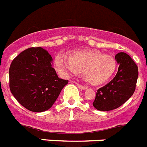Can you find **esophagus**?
Segmentation results:
<instances>
[{
  "label": "esophagus",
  "instance_id": "esophagus-1",
  "mask_svg": "<svg viewBox=\"0 0 147 147\" xmlns=\"http://www.w3.org/2000/svg\"><path fill=\"white\" fill-rule=\"evenodd\" d=\"M77 86H78L79 88L82 89V90H85V89L87 88V87H86V86H82V85H80V84H77Z\"/></svg>",
  "mask_w": 147,
  "mask_h": 147
}]
</instances>
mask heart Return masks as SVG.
Instances as JSON below:
<instances>
[{
  "label": "heart",
  "mask_w": 147,
  "mask_h": 147,
  "mask_svg": "<svg viewBox=\"0 0 147 147\" xmlns=\"http://www.w3.org/2000/svg\"><path fill=\"white\" fill-rule=\"evenodd\" d=\"M55 65L63 74H84L86 80L94 85L108 81L117 68L114 57L97 51H80L72 53L71 57L59 53L55 57Z\"/></svg>",
  "instance_id": "1"
}]
</instances>
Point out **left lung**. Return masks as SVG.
<instances>
[{"mask_svg":"<svg viewBox=\"0 0 147 147\" xmlns=\"http://www.w3.org/2000/svg\"><path fill=\"white\" fill-rule=\"evenodd\" d=\"M119 65L116 76L111 82L97 90L93 106L99 111H111L122 106L132 96L136 88L138 68L126 53L115 56Z\"/></svg>","mask_w":147,"mask_h":147,"instance_id":"8db88e82","label":"left lung"}]
</instances>
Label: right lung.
<instances>
[{
	"label": "right lung",
	"mask_w": 147,
	"mask_h": 147,
	"mask_svg": "<svg viewBox=\"0 0 147 147\" xmlns=\"http://www.w3.org/2000/svg\"><path fill=\"white\" fill-rule=\"evenodd\" d=\"M53 59L41 47L22 51L9 67V88L21 106L29 111L48 110L68 80L59 78L52 67Z\"/></svg>",
	"instance_id": "add662e5"
}]
</instances>
